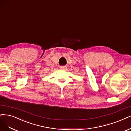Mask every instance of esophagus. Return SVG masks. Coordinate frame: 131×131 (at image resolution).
<instances>
[{
	"mask_svg": "<svg viewBox=\"0 0 131 131\" xmlns=\"http://www.w3.org/2000/svg\"><path fill=\"white\" fill-rule=\"evenodd\" d=\"M60 69L62 70H65L67 69V67L66 66H60Z\"/></svg>",
	"mask_w": 131,
	"mask_h": 131,
	"instance_id": "esophagus-1",
	"label": "esophagus"
}]
</instances>
